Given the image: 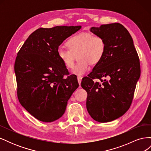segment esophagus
Wrapping results in <instances>:
<instances>
[{"instance_id": "34e87169", "label": "esophagus", "mask_w": 151, "mask_h": 151, "mask_svg": "<svg viewBox=\"0 0 151 151\" xmlns=\"http://www.w3.org/2000/svg\"><path fill=\"white\" fill-rule=\"evenodd\" d=\"M82 79H83V77H82L81 76H77V80H78V83H79V85H81Z\"/></svg>"}]
</instances>
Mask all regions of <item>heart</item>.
I'll return each instance as SVG.
<instances>
[{
    "mask_svg": "<svg viewBox=\"0 0 151 151\" xmlns=\"http://www.w3.org/2000/svg\"><path fill=\"white\" fill-rule=\"evenodd\" d=\"M68 48H58V57L67 68L74 65L76 55L79 62L73 67V74L81 76L88 70L89 63L96 65L101 60L106 50V42L101 36L81 33L72 36L67 42Z\"/></svg>",
    "mask_w": 151,
    "mask_h": 151,
    "instance_id": "1",
    "label": "heart"
}]
</instances>
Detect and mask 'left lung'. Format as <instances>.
<instances>
[{"instance_id":"1","label":"left lung","mask_w":151,"mask_h":151,"mask_svg":"<svg viewBox=\"0 0 151 151\" xmlns=\"http://www.w3.org/2000/svg\"><path fill=\"white\" fill-rule=\"evenodd\" d=\"M90 31L104 39L106 50L81 86L88 93L90 116L98 122H109L129 109L140 76V60L132 36L122 24H102Z\"/></svg>"}]
</instances>
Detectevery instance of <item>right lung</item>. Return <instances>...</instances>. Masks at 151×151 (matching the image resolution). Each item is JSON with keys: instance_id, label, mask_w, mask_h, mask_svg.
<instances>
[{"instance_id": "right-lung-1", "label": "right lung", "mask_w": 151, "mask_h": 151, "mask_svg": "<svg viewBox=\"0 0 151 151\" xmlns=\"http://www.w3.org/2000/svg\"><path fill=\"white\" fill-rule=\"evenodd\" d=\"M81 28V26L39 28L29 36L17 53L14 63L17 98L40 121L52 122L60 118L79 87L76 76L68 75L59 59L57 50L63 41Z\"/></svg>"}]
</instances>
